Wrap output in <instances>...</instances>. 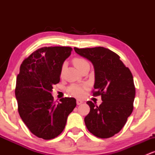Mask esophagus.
I'll return each instance as SVG.
<instances>
[{
    "instance_id": "1",
    "label": "esophagus",
    "mask_w": 155,
    "mask_h": 155,
    "mask_svg": "<svg viewBox=\"0 0 155 155\" xmlns=\"http://www.w3.org/2000/svg\"><path fill=\"white\" fill-rule=\"evenodd\" d=\"M76 104H77V105H80L82 104V101L80 100V99H77L76 100Z\"/></svg>"
}]
</instances>
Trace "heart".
<instances>
[{
    "label": "heart",
    "mask_w": 155,
    "mask_h": 155,
    "mask_svg": "<svg viewBox=\"0 0 155 155\" xmlns=\"http://www.w3.org/2000/svg\"><path fill=\"white\" fill-rule=\"evenodd\" d=\"M72 61H73V63H74V65H75V67L79 71L83 68L84 67L89 65V63L86 60L82 58H79V57L74 58ZM64 68H65V64H63V65H62L60 75L63 74ZM84 88L85 87L84 86H80V85H77V84H71L67 88V92L68 93L70 94L71 95L75 96V97H81V96L84 94Z\"/></svg>",
    "instance_id": "heart-1"
}]
</instances>
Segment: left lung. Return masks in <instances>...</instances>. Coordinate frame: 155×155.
I'll use <instances>...</instances> for the list:
<instances>
[{"instance_id": "left-lung-1", "label": "left lung", "mask_w": 155, "mask_h": 155, "mask_svg": "<svg viewBox=\"0 0 155 155\" xmlns=\"http://www.w3.org/2000/svg\"><path fill=\"white\" fill-rule=\"evenodd\" d=\"M74 50L93 64L95 84L93 96H101L100 106L87 101L90 113L85 117L87 128L101 138H108L118 133L124 127L133 110L136 89L130 71L120 57L104 47Z\"/></svg>"}]
</instances>
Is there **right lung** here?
<instances>
[{"mask_svg": "<svg viewBox=\"0 0 155 155\" xmlns=\"http://www.w3.org/2000/svg\"><path fill=\"white\" fill-rule=\"evenodd\" d=\"M71 51L69 47H42L20 65L15 87L18 111L30 131L38 138L50 140L59 136L76 106L74 97H63L55 104L51 94L52 85L60 82L62 65Z\"/></svg>", "mask_w": 155, "mask_h": 155, "instance_id": "add662e5", "label": "right lung"}]
</instances>
